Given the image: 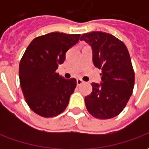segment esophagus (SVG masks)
I'll return each instance as SVG.
<instances>
[{
    "label": "esophagus",
    "mask_w": 149,
    "mask_h": 149,
    "mask_svg": "<svg viewBox=\"0 0 149 149\" xmlns=\"http://www.w3.org/2000/svg\"><path fill=\"white\" fill-rule=\"evenodd\" d=\"M84 83V81H82L81 79H77V85H81V84H82Z\"/></svg>",
    "instance_id": "1"
}]
</instances>
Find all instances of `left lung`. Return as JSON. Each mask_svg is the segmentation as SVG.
I'll return each mask as SVG.
<instances>
[{"label": "left lung", "mask_w": 149, "mask_h": 149, "mask_svg": "<svg viewBox=\"0 0 149 149\" xmlns=\"http://www.w3.org/2000/svg\"><path fill=\"white\" fill-rule=\"evenodd\" d=\"M81 40L93 50L94 65L102 70L100 84L93 83L85 97L88 111L98 119H110L125 109L134 87L135 74L127 47L121 40L104 32L83 34Z\"/></svg>", "instance_id": "obj_1"}]
</instances>
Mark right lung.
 <instances>
[{
  "label": "right lung",
  "mask_w": 149,
  "mask_h": 149,
  "mask_svg": "<svg viewBox=\"0 0 149 149\" xmlns=\"http://www.w3.org/2000/svg\"><path fill=\"white\" fill-rule=\"evenodd\" d=\"M80 37L81 34L50 33L36 37L25 50L19 65L20 84L26 103L39 116L53 117L68 106L77 80H66L56 70Z\"/></svg>",
  "instance_id": "add662e5"
}]
</instances>
